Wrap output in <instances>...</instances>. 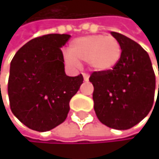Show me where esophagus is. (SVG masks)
<instances>
[{
  "label": "esophagus",
  "instance_id": "34e87169",
  "mask_svg": "<svg viewBox=\"0 0 159 159\" xmlns=\"http://www.w3.org/2000/svg\"><path fill=\"white\" fill-rule=\"evenodd\" d=\"M83 77H84V80H85V81H88V80H89V74L83 73Z\"/></svg>",
  "mask_w": 159,
  "mask_h": 159
}]
</instances>
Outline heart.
<instances>
[{"label":"heart","instance_id":"1","mask_svg":"<svg viewBox=\"0 0 159 159\" xmlns=\"http://www.w3.org/2000/svg\"><path fill=\"white\" fill-rule=\"evenodd\" d=\"M122 54L121 45L113 36L89 35L73 40L69 47L66 60L71 65L89 62L96 71H109L119 63Z\"/></svg>","mask_w":159,"mask_h":159}]
</instances>
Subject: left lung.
<instances>
[{
  "label": "left lung",
  "mask_w": 159,
  "mask_h": 159,
  "mask_svg": "<svg viewBox=\"0 0 159 159\" xmlns=\"http://www.w3.org/2000/svg\"><path fill=\"white\" fill-rule=\"evenodd\" d=\"M111 35L121 45L120 61L111 70L93 71L89 82L94 88L93 99L100 122L112 129L128 130L150 112L156 75L149 54L141 46L120 33L112 31Z\"/></svg>",
  "instance_id": "left-lung-1"
}]
</instances>
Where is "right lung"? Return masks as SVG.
<instances>
[{
	"label": "right lung",
	"mask_w": 159,
	"mask_h": 159,
	"mask_svg": "<svg viewBox=\"0 0 159 159\" xmlns=\"http://www.w3.org/2000/svg\"><path fill=\"white\" fill-rule=\"evenodd\" d=\"M69 34H47L30 40L11 63L7 91L11 111L27 128L49 131L63 123L70 101L83 83V75L65 73L60 48Z\"/></svg>",
	"instance_id": "add662e5"
}]
</instances>
